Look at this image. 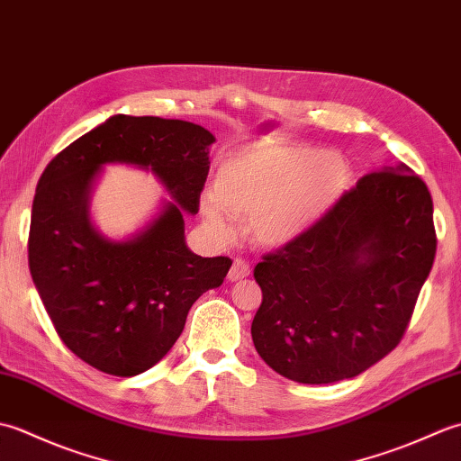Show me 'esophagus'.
Returning <instances> with one entry per match:
<instances>
[{"label": "esophagus", "mask_w": 461, "mask_h": 461, "mask_svg": "<svg viewBox=\"0 0 461 461\" xmlns=\"http://www.w3.org/2000/svg\"><path fill=\"white\" fill-rule=\"evenodd\" d=\"M251 273V269H249V263L246 261V259H233V263H231V269H230V273H228V279L230 281H240V279H243V277H248Z\"/></svg>", "instance_id": "1"}]
</instances>
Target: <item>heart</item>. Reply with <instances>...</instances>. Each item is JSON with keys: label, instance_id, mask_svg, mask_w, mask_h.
Returning a JSON list of instances; mask_svg holds the SVG:
<instances>
[{"label": "heart", "instance_id": "b5f03b06", "mask_svg": "<svg viewBox=\"0 0 461 461\" xmlns=\"http://www.w3.org/2000/svg\"><path fill=\"white\" fill-rule=\"evenodd\" d=\"M355 172L345 154L311 144L261 142L233 156L215 176L202 212L221 238L231 236L225 213L251 221L263 246L281 248L305 236L337 208Z\"/></svg>", "mask_w": 461, "mask_h": 461}]
</instances>
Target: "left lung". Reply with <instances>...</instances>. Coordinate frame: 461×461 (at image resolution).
I'll return each instance as SVG.
<instances>
[{"label":"left lung","mask_w":461,"mask_h":461,"mask_svg":"<svg viewBox=\"0 0 461 461\" xmlns=\"http://www.w3.org/2000/svg\"><path fill=\"white\" fill-rule=\"evenodd\" d=\"M436 246L420 176L404 164L362 176L325 220L253 269L259 357L303 384L358 376L402 340Z\"/></svg>","instance_id":"left-lung-1"}]
</instances>
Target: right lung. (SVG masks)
Segmentation results:
<instances>
[{
  "label": "right lung",
  "instance_id": "obj_1",
  "mask_svg": "<svg viewBox=\"0 0 461 461\" xmlns=\"http://www.w3.org/2000/svg\"><path fill=\"white\" fill-rule=\"evenodd\" d=\"M213 134L160 116L114 114L47 164L39 178L29 271L59 339L113 376H136L162 360L182 335L202 293L220 287L230 258H200L184 243L182 212L198 213ZM150 167L170 203L132 240L109 242L88 221V194L103 163Z\"/></svg>",
  "mask_w": 461,
  "mask_h": 461
}]
</instances>
